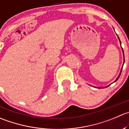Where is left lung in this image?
I'll use <instances>...</instances> for the list:
<instances>
[{"label": "left lung", "instance_id": "8db88e82", "mask_svg": "<svg viewBox=\"0 0 129 129\" xmlns=\"http://www.w3.org/2000/svg\"><path fill=\"white\" fill-rule=\"evenodd\" d=\"M118 40H119L120 43V45H121V42H120V38H119V37H118ZM121 48H122V47H121ZM122 52H123V63H124V62H125L124 53H123V48H122ZM122 69H121V71H120V74H119V75H118V77H117V78L116 79V80H115V81H114V82H116V81H117V80L118 79V78H119V77H120V75H121V73H122ZM110 85H108V86H105V87H103V88H105V87H108V86H109ZM97 88H99V87H97Z\"/></svg>", "mask_w": 129, "mask_h": 129}]
</instances>
